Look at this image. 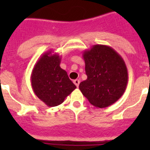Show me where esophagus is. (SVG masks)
I'll return each instance as SVG.
<instances>
[{
  "label": "esophagus",
  "mask_w": 150,
  "mask_h": 150,
  "mask_svg": "<svg viewBox=\"0 0 150 150\" xmlns=\"http://www.w3.org/2000/svg\"><path fill=\"white\" fill-rule=\"evenodd\" d=\"M79 83H80V81L79 79H75V81H74V84H75L77 87H79Z\"/></svg>",
  "instance_id": "obj_1"
}]
</instances>
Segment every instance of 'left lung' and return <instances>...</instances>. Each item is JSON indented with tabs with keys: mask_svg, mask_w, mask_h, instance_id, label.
Segmentation results:
<instances>
[{
	"mask_svg": "<svg viewBox=\"0 0 150 150\" xmlns=\"http://www.w3.org/2000/svg\"><path fill=\"white\" fill-rule=\"evenodd\" d=\"M87 79L79 84L82 93L96 107L117 102L125 91L128 70L121 55L109 46H93L82 54Z\"/></svg>",
	"mask_w": 150,
	"mask_h": 150,
	"instance_id": "obj_1",
	"label": "left lung"
}]
</instances>
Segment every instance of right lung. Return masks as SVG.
Here are the masks:
<instances>
[{"label": "right lung", "mask_w": 150, "mask_h": 150, "mask_svg": "<svg viewBox=\"0 0 150 150\" xmlns=\"http://www.w3.org/2000/svg\"><path fill=\"white\" fill-rule=\"evenodd\" d=\"M52 50L44 53L36 61L31 75L34 93L48 107L64 102L76 86L60 67L61 57Z\"/></svg>", "instance_id": "add662e5"}]
</instances>
